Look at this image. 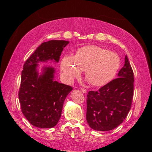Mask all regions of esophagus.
Masks as SVG:
<instances>
[{
	"mask_svg": "<svg viewBox=\"0 0 152 152\" xmlns=\"http://www.w3.org/2000/svg\"><path fill=\"white\" fill-rule=\"evenodd\" d=\"M80 91L82 92H83V93H84V94H86V92H87V91H86V90L85 89V88H81L80 89Z\"/></svg>",
	"mask_w": 152,
	"mask_h": 152,
	"instance_id": "1",
	"label": "esophagus"
}]
</instances>
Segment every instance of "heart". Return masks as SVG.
<instances>
[{
  "mask_svg": "<svg viewBox=\"0 0 152 152\" xmlns=\"http://www.w3.org/2000/svg\"><path fill=\"white\" fill-rule=\"evenodd\" d=\"M121 66V60L116 53L96 45L79 48L75 57L65 56L61 59L60 69L63 78L70 83L84 70L85 78L95 87L103 86L112 81Z\"/></svg>",
  "mask_w": 152,
  "mask_h": 152,
  "instance_id": "1",
  "label": "heart"
}]
</instances>
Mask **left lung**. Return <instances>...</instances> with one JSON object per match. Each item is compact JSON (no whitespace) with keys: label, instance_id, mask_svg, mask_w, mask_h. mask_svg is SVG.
<instances>
[{"label":"left lung","instance_id":"1","mask_svg":"<svg viewBox=\"0 0 152 152\" xmlns=\"http://www.w3.org/2000/svg\"><path fill=\"white\" fill-rule=\"evenodd\" d=\"M118 78L96 91H89L86 99V121L92 129L109 131L116 128L132 107L134 75L127 56Z\"/></svg>","mask_w":152,"mask_h":152}]
</instances>
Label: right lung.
I'll list each match as a JSON object with an SVG mask.
<instances>
[{"mask_svg": "<svg viewBox=\"0 0 152 152\" xmlns=\"http://www.w3.org/2000/svg\"><path fill=\"white\" fill-rule=\"evenodd\" d=\"M68 41L51 40L42 43L25 61L19 91L23 114L31 124L39 128H51L58 123L64 102L72 87L53 81V68H45L38 76L37 63L60 60Z\"/></svg>", "mask_w": 152, "mask_h": 152, "instance_id": "1", "label": "right lung"}]
</instances>
